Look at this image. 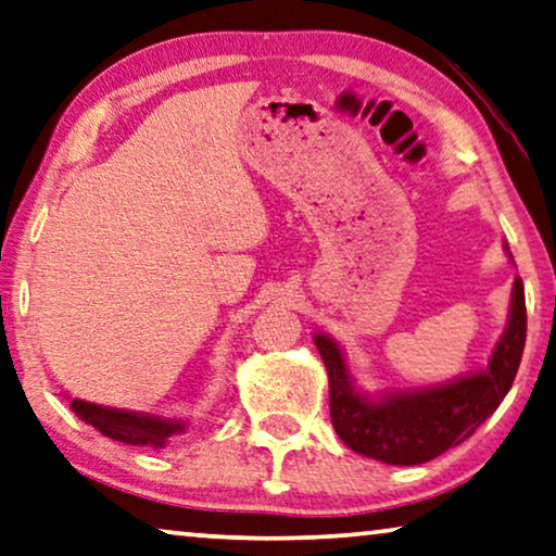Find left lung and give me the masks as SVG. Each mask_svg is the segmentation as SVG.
Wrapping results in <instances>:
<instances>
[{"label":"left lung","instance_id":"8db88e82","mask_svg":"<svg viewBox=\"0 0 556 556\" xmlns=\"http://www.w3.org/2000/svg\"><path fill=\"white\" fill-rule=\"evenodd\" d=\"M525 342L527 304L519 277L511 292L509 325L496 344L490 367L452 384L369 402L354 389L337 342L321 334L314 337L329 375V414L334 432L364 457L400 467L425 464L475 434L511 389Z\"/></svg>","mask_w":556,"mask_h":556}]
</instances>
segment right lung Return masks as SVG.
Segmentation results:
<instances>
[{"mask_svg": "<svg viewBox=\"0 0 556 556\" xmlns=\"http://www.w3.org/2000/svg\"><path fill=\"white\" fill-rule=\"evenodd\" d=\"M72 409L77 412L79 419H85L87 425L99 429L104 437L117 439V442L124 444L162 446L164 439L185 429V421H169L160 417H149V414L99 407V404H89L81 400H74Z\"/></svg>", "mask_w": 556, "mask_h": 556, "instance_id": "obj_1", "label": "right lung"}]
</instances>
